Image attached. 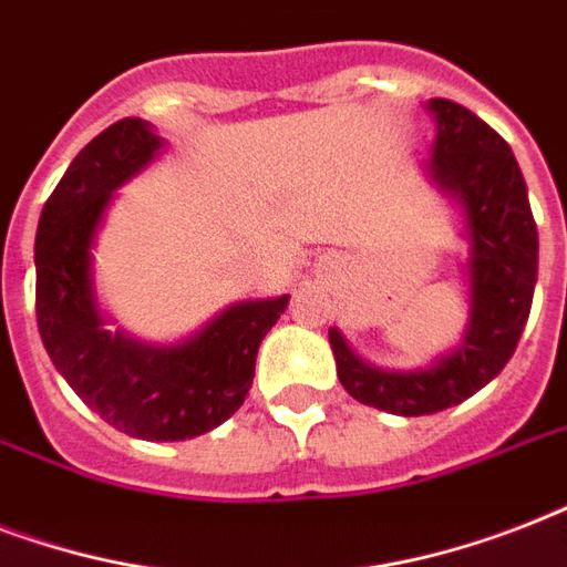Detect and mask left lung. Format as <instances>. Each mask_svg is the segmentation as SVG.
<instances>
[{
  "mask_svg": "<svg viewBox=\"0 0 567 567\" xmlns=\"http://www.w3.org/2000/svg\"><path fill=\"white\" fill-rule=\"evenodd\" d=\"M435 137L423 164L426 179L458 208L467 244L465 332L450 353L412 371L364 362L341 329L329 347L347 394L388 414H435L485 388L518 347L538 279V231L527 182L509 144L450 100L426 102Z\"/></svg>",
  "mask_w": 567,
  "mask_h": 567,
  "instance_id": "8db88e82",
  "label": "left lung"
}]
</instances>
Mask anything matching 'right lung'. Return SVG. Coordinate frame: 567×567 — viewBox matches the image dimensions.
Returning <instances> with one entry per match:
<instances>
[{"label": "right lung", "instance_id": "add662e5", "mask_svg": "<svg viewBox=\"0 0 567 567\" xmlns=\"http://www.w3.org/2000/svg\"><path fill=\"white\" fill-rule=\"evenodd\" d=\"M167 150L153 123L126 117L96 135L43 205L34 238L38 329L55 371L114 430L185 441L244 405L258 347L291 293L231 302L194 336L153 344L114 329L100 306L93 249L117 190Z\"/></svg>", "mask_w": 567, "mask_h": 567}]
</instances>
